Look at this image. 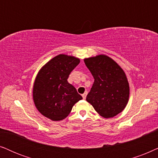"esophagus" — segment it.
I'll list each match as a JSON object with an SVG mask.
<instances>
[{
	"mask_svg": "<svg viewBox=\"0 0 158 158\" xmlns=\"http://www.w3.org/2000/svg\"><path fill=\"white\" fill-rule=\"evenodd\" d=\"M87 92H85V93L82 94V98L83 99H86V97H87Z\"/></svg>",
	"mask_w": 158,
	"mask_h": 158,
	"instance_id": "obj_1",
	"label": "esophagus"
}]
</instances>
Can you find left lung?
Returning <instances> with one entry per match:
<instances>
[{
    "label": "left lung",
    "instance_id": "1",
    "mask_svg": "<svg viewBox=\"0 0 158 158\" xmlns=\"http://www.w3.org/2000/svg\"><path fill=\"white\" fill-rule=\"evenodd\" d=\"M84 61L94 79L86 100L101 116H115L129 101V85L125 72L106 55L85 58Z\"/></svg>",
    "mask_w": 158,
    "mask_h": 158
}]
</instances>
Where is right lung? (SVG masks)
I'll return each mask as SVG.
<instances>
[{
	"mask_svg": "<svg viewBox=\"0 0 158 158\" xmlns=\"http://www.w3.org/2000/svg\"><path fill=\"white\" fill-rule=\"evenodd\" d=\"M80 62L74 56L60 54L39 71L33 86V100L39 112L54 121L66 118L73 106L82 99L67 81Z\"/></svg>",
	"mask_w": 158,
	"mask_h": 158,
	"instance_id": "add662e5",
	"label": "right lung"
}]
</instances>
